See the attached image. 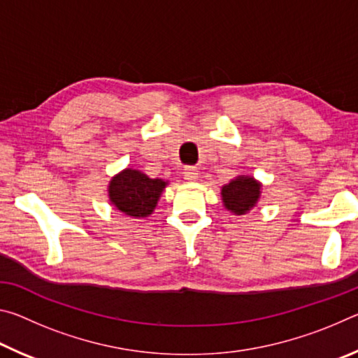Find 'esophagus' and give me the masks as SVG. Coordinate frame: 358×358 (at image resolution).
<instances>
[{
    "mask_svg": "<svg viewBox=\"0 0 358 358\" xmlns=\"http://www.w3.org/2000/svg\"><path fill=\"white\" fill-rule=\"evenodd\" d=\"M183 177H185L186 181H189V183H192V181H196L199 178V171H197L196 167H185Z\"/></svg>",
    "mask_w": 358,
    "mask_h": 358,
    "instance_id": "obj_1",
    "label": "esophagus"
}]
</instances>
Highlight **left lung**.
Returning <instances> with one entry per match:
<instances>
[{
  "label": "left lung",
  "instance_id": "left-lung-1",
  "mask_svg": "<svg viewBox=\"0 0 358 358\" xmlns=\"http://www.w3.org/2000/svg\"><path fill=\"white\" fill-rule=\"evenodd\" d=\"M260 194L262 183L259 180L251 175H238L221 187V201L224 208L230 213L243 216L256 207Z\"/></svg>",
  "mask_w": 358,
  "mask_h": 358
}]
</instances>
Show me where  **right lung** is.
Wrapping results in <instances>:
<instances>
[{"label": "right lung", "instance_id": "obj_1", "mask_svg": "<svg viewBox=\"0 0 358 358\" xmlns=\"http://www.w3.org/2000/svg\"><path fill=\"white\" fill-rule=\"evenodd\" d=\"M169 181L150 178L138 169L126 167L108 181V201L129 217H148L159 202Z\"/></svg>", "mask_w": 358, "mask_h": 358}]
</instances>
